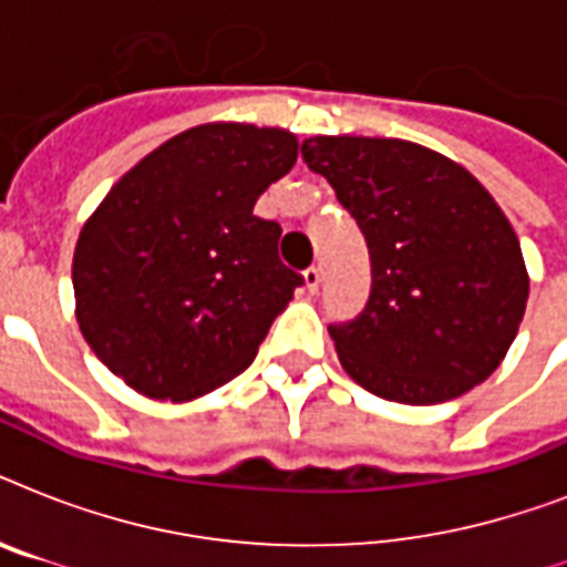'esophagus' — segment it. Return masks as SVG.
Masks as SVG:
<instances>
[{
	"label": "esophagus",
	"mask_w": 567,
	"mask_h": 567,
	"mask_svg": "<svg viewBox=\"0 0 567 567\" xmlns=\"http://www.w3.org/2000/svg\"><path fill=\"white\" fill-rule=\"evenodd\" d=\"M302 279H306V291L318 293V288H320V270H318V267H309V270L302 274Z\"/></svg>",
	"instance_id": "esophagus-1"
}]
</instances>
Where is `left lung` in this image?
Segmentation results:
<instances>
[{
    "label": "left lung",
    "instance_id": "left-lung-1",
    "mask_svg": "<svg viewBox=\"0 0 567 567\" xmlns=\"http://www.w3.org/2000/svg\"><path fill=\"white\" fill-rule=\"evenodd\" d=\"M371 252V297L332 323L344 371L382 400L432 405L497 371L518 336L529 276L518 235L480 182L396 137L302 141Z\"/></svg>",
    "mask_w": 567,
    "mask_h": 567
}]
</instances>
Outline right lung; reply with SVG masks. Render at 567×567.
Listing matches in <instances>:
<instances>
[{"label":"right lung","instance_id":"add662e5","mask_svg":"<svg viewBox=\"0 0 567 567\" xmlns=\"http://www.w3.org/2000/svg\"><path fill=\"white\" fill-rule=\"evenodd\" d=\"M297 162L285 128L205 123L141 158L84 223L75 320L100 362L153 400H194L247 371L302 276L282 226L252 214Z\"/></svg>","mask_w":567,"mask_h":567}]
</instances>
